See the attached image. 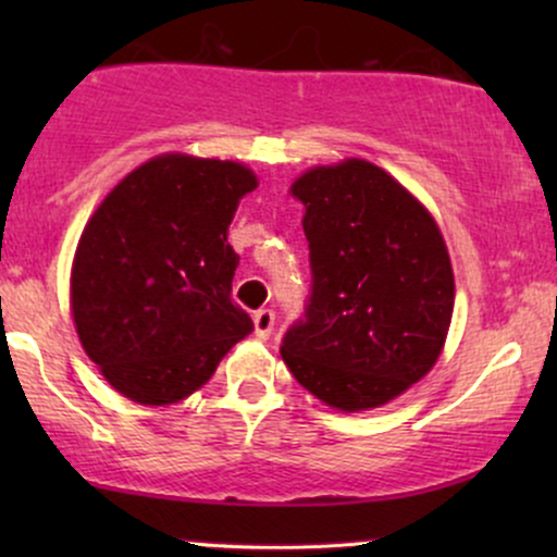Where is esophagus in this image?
<instances>
[{
	"mask_svg": "<svg viewBox=\"0 0 557 557\" xmlns=\"http://www.w3.org/2000/svg\"><path fill=\"white\" fill-rule=\"evenodd\" d=\"M253 327H257V337H261V341H267V337L272 335L274 330V311L272 309H259L257 314H253Z\"/></svg>",
	"mask_w": 557,
	"mask_h": 557,
	"instance_id": "1",
	"label": "esophagus"
}]
</instances>
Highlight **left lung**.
<instances>
[{"instance_id": "obj_1", "label": "left lung", "mask_w": 557, "mask_h": 557, "mask_svg": "<svg viewBox=\"0 0 557 557\" xmlns=\"http://www.w3.org/2000/svg\"><path fill=\"white\" fill-rule=\"evenodd\" d=\"M290 190L306 207L311 293L280 354L327 406H382L443 350L456 296L443 235L417 198L363 159L309 170Z\"/></svg>"}]
</instances>
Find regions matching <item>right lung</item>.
Returning <instances> with one entry per match:
<instances>
[{"instance_id":"add662e5","label":"right lung","mask_w":557,"mask_h":557,"mask_svg":"<svg viewBox=\"0 0 557 557\" xmlns=\"http://www.w3.org/2000/svg\"><path fill=\"white\" fill-rule=\"evenodd\" d=\"M257 188L251 170L164 154L133 170L83 230L70 277L88 359L136 403L198 389L253 332L233 300L238 253L227 225Z\"/></svg>"}]
</instances>
